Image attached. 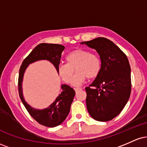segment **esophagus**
<instances>
[{
  "label": "esophagus",
  "mask_w": 147,
  "mask_h": 147,
  "mask_svg": "<svg viewBox=\"0 0 147 147\" xmlns=\"http://www.w3.org/2000/svg\"><path fill=\"white\" fill-rule=\"evenodd\" d=\"M82 88H75V92H78L79 90H82Z\"/></svg>",
  "instance_id": "esophagus-1"
}]
</instances>
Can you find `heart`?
<instances>
[{"label": "heart", "mask_w": 147, "mask_h": 147, "mask_svg": "<svg viewBox=\"0 0 147 147\" xmlns=\"http://www.w3.org/2000/svg\"><path fill=\"white\" fill-rule=\"evenodd\" d=\"M65 61L66 63H61L58 66L59 75L64 82L68 84L72 82V85L75 86L84 83L87 77H97L102 69L100 57L84 49H77L69 52L65 56ZM75 68L77 72L74 77Z\"/></svg>", "instance_id": "heart-1"}]
</instances>
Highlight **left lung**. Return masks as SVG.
Listing matches in <instances>:
<instances>
[{
    "label": "left lung",
    "mask_w": 147,
    "mask_h": 147,
    "mask_svg": "<svg viewBox=\"0 0 147 147\" xmlns=\"http://www.w3.org/2000/svg\"><path fill=\"white\" fill-rule=\"evenodd\" d=\"M98 52L102 61L99 75L86 91V106L94 119L107 122L121 113L131 91V67L127 57L113 42L104 37L82 42Z\"/></svg>",
    "instance_id": "8db88e82"
}]
</instances>
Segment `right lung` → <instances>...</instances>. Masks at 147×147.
Listing matches in <instances>:
<instances>
[{"instance_id":"1","label":"right lung","mask_w":147,"mask_h":147,"mask_svg":"<svg viewBox=\"0 0 147 147\" xmlns=\"http://www.w3.org/2000/svg\"><path fill=\"white\" fill-rule=\"evenodd\" d=\"M65 47L59 44L52 43H40L23 60L19 70L18 75V92L23 105L30 115L37 122L48 127H55L60 125L67 117L70 112V106L75 95L74 89L66 84L61 85L63 91L57 99L48 108L38 110L30 106L25 101L22 90V82L27 67L30 63L38 60H48L55 65L57 72L59 65L61 53Z\"/></svg>"}]
</instances>
